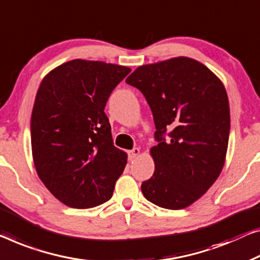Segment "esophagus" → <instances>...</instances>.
Wrapping results in <instances>:
<instances>
[{"mask_svg": "<svg viewBox=\"0 0 260 260\" xmlns=\"http://www.w3.org/2000/svg\"><path fill=\"white\" fill-rule=\"evenodd\" d=\"M139 154H140V149H139V148H133L132 150H129V152H128V160L129 161L134 160V158L137 157Z\"/></svg>", "mask_w": 260, "mask_h": 260, "instance_id": "esophagus-1", "label": "esophagus"}]
</instances>
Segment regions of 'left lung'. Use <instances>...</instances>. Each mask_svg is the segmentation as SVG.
<instances>
[{
  "label": "left lung",
  "mask_w": 260,
  "mask_h": 260,
  "mask_svg": "<svg viewBox=\"0 0 260 260\" xmlns=\"http://www.w3.org/2000/svg\"><path fill=\"white\" fill-rule=\"evenodd\" d=\"M126 83L146 98L156 129L157 146L150 149L155 172L142 182L143 196L165 209L187 208L223 169L230 134L225 87L205 65L187 57L142 65Z\"/></svg>",
  "instance_id": "8db88e82"
}]
</instances>
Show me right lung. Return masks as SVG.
<instances>
[{"instance_id": "1", "label": "right lung", "mask_w": 260, "mask_h": 260, "mask_svg": "<svg viewBox=\"0 0 260 260\" xmlns=\"http://www.w3.org/2000/svg\"><path fill=\"white\" fill-rule=\"evenodd\" d=\"M131 69L75 59L42 80L31 114V148L41 181L61 203L88 209L113 195L127 155L113 145L105 106Z\"/></svg>"}]
</instances>
